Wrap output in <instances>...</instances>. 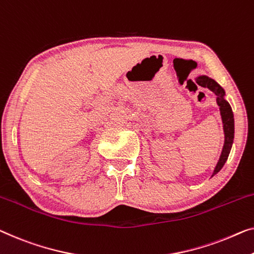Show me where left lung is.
I'll return each mask as SVG.
<instances>
[{
  "label": "left lung",
  "mask_w": 254,
  "mask_h": 254,
  "mask_svg": "<svg viewBox=\"0 0 254 254\" xmlns=\"http://www.w3.org/2000/svg\"><path fill=\"white\" fill-rule=\"evenodd\" d=\"M197 81L199 82V84L202 85L203 88H207L209 90H211L215 96H217V104L219 106V109H220L222 124H224L225 143H224V147H222L220 158H219L218 163L214 168V171L211 176L213 177L214 175H217V173L222 169V166L225 165L226 161L228 160L230 149H232V146L234 142V132H235L234 114L229 103L225 99V96H226L225 90L222 89L221 86L214 81V79L207 77L205 75H199L197 77Z\"/></svg>",
  "instance_id": "1"
}]
</instances>
